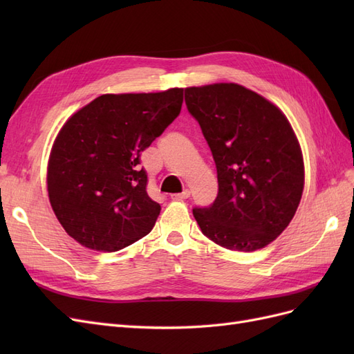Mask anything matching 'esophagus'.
Returning a JSON list of instances; mask_svg holds the SVG:
<instances>
[{
    "instance_id": "34e87169",
    "label": "esophagus",
    "mask_w": 354,
    "mask_h": 354,
    "mask_svg": "<svg viewBox=\"0 0 354 354\" xmlns=\"http://www.w3.org/2000/svg\"><path fill=\"white\" fill-rule=\"evenodd\" d=\"M187 198H190V192L187 189L181 192V194L171 195V199H174V201H183V199H187Z\"/></svg>"
}]
</instances>
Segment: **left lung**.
<instances>
[{"instance_id": "1", "label": "left lung", "mask_w": 354, "mask_h": 354, "mask_svg": "<svg viewBox=\"0 0 354 354\" xmlns=\"http://www.w3.org/2000/svg\"><path fill=\"white\" fill-rule=\"evenodd\" d=\"M217 168L218 195L194 208L202 233L220 246L264 248L291 223L304 187L303 153L286 116L238 84L185 88Z\"/></svg>"}]
</instances>
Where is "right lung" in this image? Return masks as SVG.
Masks as SVG:
<instances>
[{"mask_svg":"<svg viewBox=\"0 0 354 354\" xmlns=\"http://www.w3.org/2000/svg\"><path fill=\"white\" fill-rule=\"evenodd\" d=\"M183 88L103 94L73 113L53 145L51 208L85 248L115 252L151 232L160 205L147 195L140 155L181 111Z\"/></svg>","mask_w":354,"mask_h":354,"instance_id":"right-lung-1","label":"right lung"}]
</instances>
